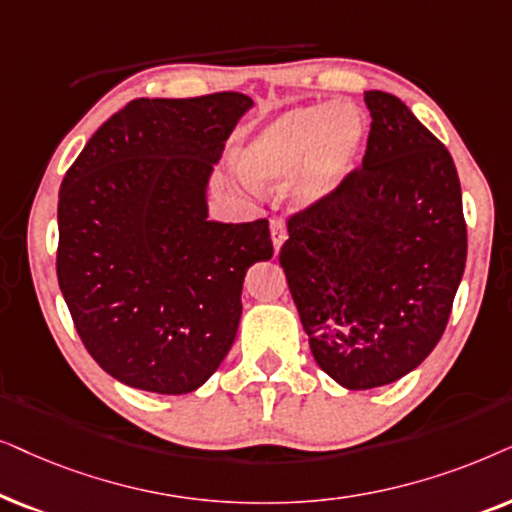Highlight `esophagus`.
Returning a JSON list of instances; mask_svg holds the SVG:
<instances>
[{
	"label": "esophagus",
	"mask_w": 512,
	"mask_h": 512,
	"mask_svg": "<svg viewBox=\"0 0 512 512\" xmlns=\"http://www.w3.org/2000/svg\"><path fill=\"white\" fill-rule=\"evenodd\" d=\"M285 236H288V234H285V222L281 220V217H274V220H271V241H274L276 252L281 250Z\"/></svg>",
	"instance_id": "obj_1"
}]
</instances>
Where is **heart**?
Returning a JSON list of instances; mask_svg holds the SVG:
<instances>
[{"label": "heart", "instance_id": "heart-1", "mask_svg": "<svg viewBox=\"0 0 512 512\" xmlns=\"http://www.w3.org/2000/svg\"><path fill=\"white\" fill-rule=\"evenodd\" d=\"M365 138L367 124L356 105L295 107L245 149L243 170L257 185H276L304 168L297 194L299 201L313 203L342 185Z\"/></svg>", "mask_w": 512, "mask_h": 512}]
</instances>
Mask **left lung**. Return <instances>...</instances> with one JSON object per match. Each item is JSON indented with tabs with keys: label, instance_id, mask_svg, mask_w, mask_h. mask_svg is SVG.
Listing matches in <instances>:
<instances>
[{
	"label": "left lung",
	"instance_id": "8db88e82",
	"mask_svg": "<svg viewBox=\"0 0 512 512\" xmlns=\"http://www.w3.org/2000/svg\"><path fill=\"white\" fill-rule=\"evenodd\" d=\"M365 105L363 166L288 217L278 255L313 358L351 391L424 363L468 250L452 154L395 95L365 91Z\"/></svg>",
	"mask_w": 512,
	"mask_h": 512
}]
</instances>
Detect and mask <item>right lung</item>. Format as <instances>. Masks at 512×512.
Returning a JSON list of instances; mask_svg holds the SVG:
<instances>
[{
    "label": "right lung",
    "mask_w": 512,
    "mask_h": 512,
    "mask_svg": "<svg viewBox=\"0 0 512 512\" xmlns=\"http://www.w3.org/2000/svg\"><path fill=\"white\" fill-rule=\"evenodd\" d=\"M252 100L138 98L81 149L58 194V285L81 342L142 391L192 393L236 339L269 222L208 220L206 187Z\"/></svg>",
    "instance_id": "1"
}]
</instances>
